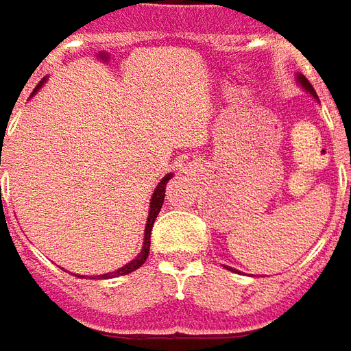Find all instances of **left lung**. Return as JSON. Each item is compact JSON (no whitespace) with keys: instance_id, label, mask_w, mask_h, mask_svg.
Instances as JSON below:
<instances>
[{"instance_id":"obj_1","label":"left lung","mask_w":351,"mask_h":351,"mask_svg":"<svg viewBox=\"0 0 351 351\" xmlns=\"http://www.w3.org/2000/svg\"><path fill=\"white\" fill-rule=\"evenodd\" d=\"M296 80H298V84H300L302 88L306 89L308 93H311L313 97L317 99V93H315V89L311 88V84H309L308 78H306V76H302V74H298V76H296ZM227 269H231V267H227ZM231 271H237V269H231Z\"/></svg>"}]
</instances>
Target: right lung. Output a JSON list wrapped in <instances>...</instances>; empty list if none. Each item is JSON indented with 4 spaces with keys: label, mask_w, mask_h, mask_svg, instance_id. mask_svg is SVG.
Instances as JSON below:
<instances>
[{
    "label": "right lung",
    "mask_w": 351,
    "mask_h": 351,
    "mask_svg": "<svg viewBox=\"0 0 351 351\" xmlns=\"http://www.w3.org/2000/svg\"><path fill=\"white\" fill-rule=\"evenodd\" d=\"M47 78H43L36 89H34V93L38 91V89L42 88L43 82ZM32 93V95H34ZM171 180V173H166L164 178L160 180V183L156 185V189L152 193L151 197V208H149V216H147V226H145V239H143V246H141V252L135 256L134 260L130 263H125L124 267H120V269H116L112 273H105V275H97L99 279H112V277H120V275H128V273L135 271V269H139L141 265L145 263V260L149 258V250H151V231L152 226H154V219L158 216V212H160L162 204H164V195H166V183ZM91 279H95V277H91Z\"/></svg>",
    "instance_id": "obj_1"
}]
</instances>
